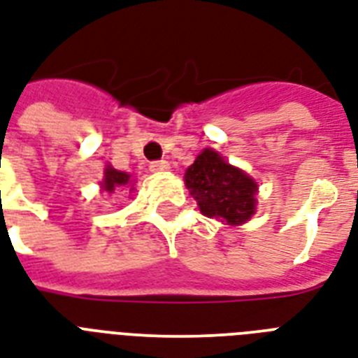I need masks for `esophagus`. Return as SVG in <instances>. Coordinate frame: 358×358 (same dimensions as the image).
I'll list each match as a JSON object with an SVG mask.
<instances>
[{
    "label": "esophagus",
    "instance_id": "1",
    "mask_svg": "<svg viewBox=\"0 0 358 358\" xmlns=\"http://www.w3.org/2000/svg\"><path fill=\"white\" fill-rule=\"evenodd\" d=\"M169 169H171V165H169V162H165V159H159V162L150 163L152 173H165V171H169Z\"/></svg>",
    "mask_w": 358,
    "mask_h": 358
}]
</instances>
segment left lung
I'll return each instance as SVG.
<instances>
[{"instance_id": "obj_1", "label": "left lung", "mask_w": 358, "mask_h": 358, "mask_svg": "<svg viewBox=\"0 0 358 358\" xmlns=\"http://www.w3.org/2000/svg\"><path fill=\"white\" fill-rule=\"evenodd\" d=\"M184 182L206 217L238 227L255 215L258 184L212 148L196 156L185 171Z\"/></svg>"}]
</instances>
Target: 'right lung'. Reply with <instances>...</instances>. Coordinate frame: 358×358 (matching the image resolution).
<instances>
[{
	"instance_id": "right-lung-1",
	"label": "right lung",
	"mask_w": 358,
	"mask_h": 358,
	"mask_svg": "<svg viewBox=\"0 0 358 358\" xmlns=\"http://www.w3.org/2000/svg\"><path fill=\"white\" fill-rule=\"evenodd\" d=\"M129 182H131V180H129L128 173L117 171V169H113L111 165H108V167H106V171H103V180L100 185H102L103 191H108V193H115V189H117V187H124V185H128Z\"/></svg>"
}]
</instances>
